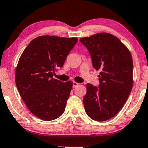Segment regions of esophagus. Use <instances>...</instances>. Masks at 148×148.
Masks as SVG:
<instances>
[{"instance_id": "34e87169", "label": "esophagus", "mask_w": 148, "mask_h": 148, "mask_svg": "<svg viewBox=\"0 0 148 148\" xmlns=\"http://www.w3.org/2000/svg\"><path fill=\"white\" fill-rule=\"evenodd\" d=\"M79 84L76 82H73V88H75V87H76V86H77Z\"/></svg>"}]
</instances>
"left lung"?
Instances as JSON below:
<instances>
[{
  "label": "left lung",
  "instance_id": "8db88e82",
  "mask_svg": "<svg viewBox=\"0 0 148 148\" xmlns=\"http://www.w3.org/2000/svg\"><path fill=\"white\" fill-rule=\"evenodd\" d=\"M88 49L92 66L99 71V86L86 84L84 97L85 111L97 121L115 116L128 98L133 85V62L128 49L108 33L80 38Z\"/></svg>",
  "mask_w": 148,
  "mask_h": 148
}]
</instances>
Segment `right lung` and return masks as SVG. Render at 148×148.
<instances>
[{"label":"right lung","mask_w":148,"mask_h":148,"mask_svg":"<svg viewBox=\"0 0 148 148\" xmlns=\"http://www.w3.org/2000/svg\"><path fill=\"white\" fill-rule=\"evenodd\" d=\"M78 39L42 36L25 48L16 69V84L22 99L34 115L51 121L64 112L73 82L53 77Z\"/></svg>","instance_id":"add662e5"}]
</instances>
